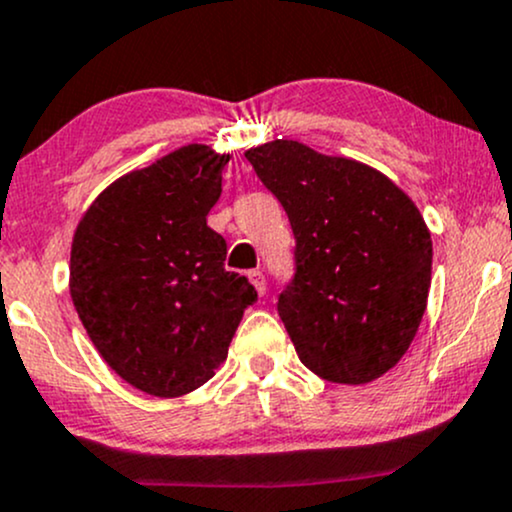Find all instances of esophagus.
<instances>
[{"label":"esophagus","instance_id":"obj_1","mask_svg":"<svg viewBox=\"0 0 512 512\" xmlns=\"http://www.w3.org/2000/svg\"><path fill=\"white\" fill-rule=\"evenodd\" d=\"M249 280H251V283H254L258 295H266L268 283H266V275H263V271H251L249 273Z\"/></svg>","mask_w":512,"mask_h":512}]
</instances>
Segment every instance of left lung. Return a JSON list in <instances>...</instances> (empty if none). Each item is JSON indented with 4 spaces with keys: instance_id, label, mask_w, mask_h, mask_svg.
Returning a JSON list of instances; mask_svg holds the SVG:
<instances>
[{
    "instance_id": "left-lung-1",
    "label": "left lung",
    "mask_w": 512,
    "mask_h": 512,
    "mask_svg": "<svg viewBox=\"0 0 512 512\" xmlns=\"http://www.w3.org/2000/svg\"><path fill=\"white\" fill-rule=\"evenodd\" d=\"M295 234L278 314L314 375L367 384L404 358L428 302L433 241L413 200L372 166L295 140L246 152Z\"/></svg>"
}]
</instances>
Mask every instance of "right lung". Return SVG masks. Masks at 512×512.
<instances>
[{"mask_svg": "<svg viewBox=\"0 0 512 512\" xmlns=\"http://www.w3.org/2000/svg\"><path fill=\"white\" fill-rule=\"evenodd\" d=\"M229 154L186 145L120 176L91 203L72 241L70 295L116 375L152 396L198 389L225 363L256 290L225 271L208 227Z\"/></svg>", "mask_w": 512, "mask_h": 512, "instance_id": "1", "label": "right lung"}]
</instances>
